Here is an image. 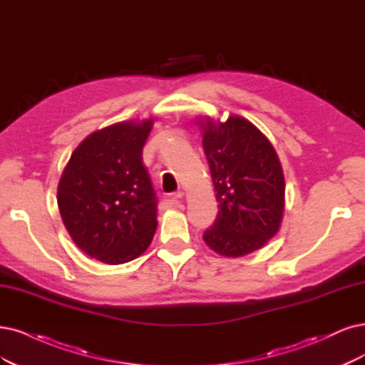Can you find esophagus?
<instances>
[{
	"label": "esophagus",
	"instance_id": "1",
	"mask_svg": "<svg viewBox=\"0 0 365 365\" xmlns=\"http://www.w3.org/2000/svg\"><path fill=\"white\" fill-rule=\"evenodd\" d=\"M182 198H183V192H178V194H174V195L165 197L164 200H162L160 205H162V207H164V209L174 207V206H178L180 203Z\"/></svg>",
	"mask_w": 365,
	"mask_h": 365
}]
</instances>
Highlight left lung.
Instances as JSON below:
<instances>
[{"label":"left lung","mask_w":365,"mask_h":365,"mask_svg":"<svg viewBox=\"0 0 365 365\" xmlns=\"http://www.w3.org/2000/svg\"><path fill=\"white\" fill-rule=\"evenodd\" d=\"M218 217L205 232L206 245L224 257H244L263 248L279 230L286 182L266 135L240 115L225 121L200 115Z\"/></svg>","instance_id":"1"}]
</instances>
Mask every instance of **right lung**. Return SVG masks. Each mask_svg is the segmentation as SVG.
Returning a JSON list of instances; mask_svg holds the SVG:
<instances>
[{"instance_id":"right-lung-1","label":"right lung","mask_w":365,"mask_h":365,"mask_svg":"<svg viewBox=\"0 0 365 365\" xmlns=\"http://www.w3.org/2000/svg\"><path fill=\"white\" fill-rule=\"evenodd\" d=\"M152 126L150 117L94 130L60 178L57 203L67 233L105 264L140 257L155 236L156 195L141 158Z\"/></svg>"}]
</instances>
